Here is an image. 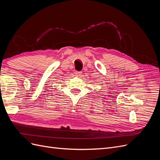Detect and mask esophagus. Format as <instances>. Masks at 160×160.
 <instances>
[{"label": "esophagus", "mask_w": 160, "mask_h": 160, "mask_svg": "<svg viewBox=\"0 0 160 160\" xmlns=\"http://www.w3.org/2000/svg\"><path fill=\"white\" fill-rule=\"evenodd\" d=\"M81 73H82V72H81V71H76L75 72V75L77 77H81V75H82Z\"/></svg>", "instance_id": "1"}]
</instances>
